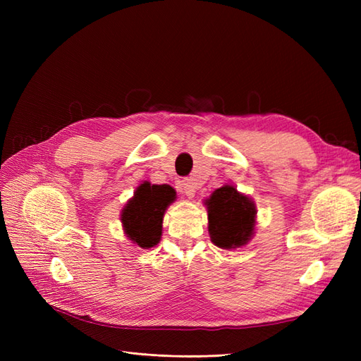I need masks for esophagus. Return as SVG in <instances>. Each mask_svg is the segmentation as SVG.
Listing matches in <instances>:
<instances>
[{
	"instance_id": "obj_1",
	"label": "esophagus",
	"mask_w": 361,
	"mask_h": 361,
	"mask_svg": "<svg viewBox=\"0 0 361 361\" xmlns=\"http://www.w3.org/2000/svg\"><path fill=\"white\" fill-rule=\"evenodd\" d=\"M185 195H188V197L191 199V197H194V194H195V190H194V183H192V180L191 179H182L180 182H179V187H178Z\"/></svg>"
}]
</instances>
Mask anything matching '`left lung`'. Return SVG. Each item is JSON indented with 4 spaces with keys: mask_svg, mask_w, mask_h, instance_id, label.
Segmentation results:
<instances>
[{
    "mask_svg": "<svg viewBox=\"0 0 361 361\" xmlns=\"http://www.w3.org/2000/svg\"><path fill=\"white\" fill-rule=\"evenodd\" d=\"M207 204V220L212 243L220 248H236L248 243L256 223V207L247 195L232 185L214 191Z\"/></svg>",
    "mask_w": 361,
    "mask_h": 361,
    "instance_id": "8db88e82",
    "label": "left lung"
}]
</instances>
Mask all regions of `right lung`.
<instances>
[{"label":"right lung","instance_id":"1","mask_svg":"<svg viewBox=\"0 0 361 361\" xmlns=\"http://www.w3.org/2000/svg\"><path fill=\"white\" fill-rule=\"evenodd\" d=\"M176 192L169 185L141 183L134 197L122 212V223L130 241L141 248H150L159 243L162 216Z\"/></svg>","mask_w":361,"mask_h":361}]
</instances>
